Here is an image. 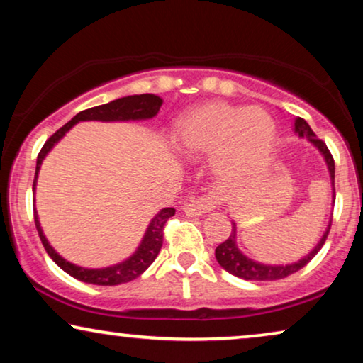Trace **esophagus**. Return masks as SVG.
I'll list each match as a JSON object with an SVG mask.
<instances>
[{
    "mask_svg": "<svg viewBox=\"0 0 363 363\" xmlns=\"http://www.w3.org/2000/svg\"><path fill=\"white\" fill-rule=\"evenodd\" d=\"M216 203H218V198L213 195V193H206V195L198 196L195 200L185 203L183 211H185L188 216H201L208 211L215 210Z\"/></svg>",
    "mask_w": 363,
    "mask_h": 363,
    "instance_id": "34e87169",
    "label": "esophagus"
}]
</instances>
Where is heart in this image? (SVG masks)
I'll use <instances>...</instances> for the list:
<instances>
[{"instance_id":"b5f03b06","label":"heart","mask_w":363,"mask_h":363,"mask_svg":"<svg viewBox=\"0 0 363 363\" xmlns=\"http://www.w3.org/2000/svg\"><path fill=\"white\" fill-rule=\"evenodd\" d=\"M274 140L269 113L220 101L191 108L177 125L178 150L191 158L215 153L216 170L228 178L257 170Z\"/></svg>"}]
</instances>
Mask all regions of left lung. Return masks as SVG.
Returning <instances> with one entry per match:
<instances>
[{
  "instance_id": "8db88e82",
  "label": "left lung",
  "mask_w": 363,
  "mask_h": 363,
  "mask_svg": "<svg viewBox=\"0 0 363 363\" xmlns=\"http://www.w3.org/2000/svg\"><path fill=\"white\" fill-rule=\"evenodd\" d=\"M294 128L301 137L309 138V140L314 143L317 148H319L322 155H324L325 163H327V167H329V172H330L332 186H334V203H335V163H334V157H332L329 148H327L325 142L320 140V138L317 137L314 132H312L309 123H307L304 118L297 117L296 122H294ZM330 226H332V218L329 221V226H327V230L324 233V236H322V240L319 241V245H317L314 250H312L309 255L304 257V259L297 261V262H294V264L266 266V264H261V262H256V261L250 259V257H246L240 250H238V246H236V226H235V223H233V230L230 233V236H228V240L223 241L221 245L216 247L215 256H216V261L220 262L221 267H225V269L230 272V274L241 277V279H246V281H277V279H284V277L294 274V272L302 269V267H304L307 262L312 261V257H314L317 252L320 251V247L324 246L327 236H329Z\"/></svg>"
}]
</instances>
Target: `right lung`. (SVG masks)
<instances>
[{
	"instance_id": "right-lung-1",
	"label": "right lung",
	"mask_w": 363,
	"mask_h": 363,
	"mask_svg": "<svg viewBox=\"0 0 363 363\" xmlns=\"http://www.w3.org/2000/svg\"><path fill=\"white\" fill-rule=\"evenodd\" d=\"M162 102H163L162 99L153 96V94H140V96L122 97V99H117V101L104 104V106L91 107V108H86V111L79 112L72 121H69L66 125H62L59 130L54 132L52 135L48 138L46 143L43 145L41 152H39L38 155L36 175H34L33 190L36 188L38 172L44 160V157H46V153L51 150L54 143H56L59 138L64 137V133H66L74 123H77L79 121L108 122V121H137V118H152L153 116H157L158 111H160ZM173 215H175V210H173V208H163V210L152 220L145 236H143L142 245L138 246L135 255H133L130 259L122 262V264L106 267V269H84V267L74 266L66 259H62V257L59 256L51 246H49L48 240L44 238L36 211H34V223H36V230L39 233V238H41L44 250H46L48 255L51 256V259L56 262L62 271H66L69 276L76 277V279L82 282H89V284L116 286V284H122V282H130L133 279H137V277L140 276L153 261H155V257L158 256V252H160L162 245H163V228H165L167 221L170 220Z\"/></svg>"
}]
</instances>
